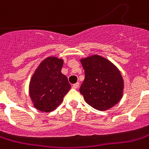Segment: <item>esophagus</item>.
Listing matches in <instances>:
<instances>
[{"mask_svg":"<svg viewBox=\"0 0 149 149\" xmlns=\"http://www.w3.org/2000/svg\"><path fill=\"white\" fill-rule=\"evenodd\" d=\"M79 86V83H76L72 85V88H74V89H77Z\"/></svg>","mask_w":149,"mask_h":149,"instance_id":"obj_1","label":"esophagus"}]
</instances>
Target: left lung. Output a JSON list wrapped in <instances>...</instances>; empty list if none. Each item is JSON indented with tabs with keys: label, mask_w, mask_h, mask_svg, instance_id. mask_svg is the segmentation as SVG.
<instances>
[{
	"label": "left lung",
	"mask_w": 149,
	"mask_h": 149,
	"mask_svg": "<svg viewBox=\"0 0 149 149\" xmlns=\"http://www.w3.org/2000/svg\"><path fill=\"white\" fill-rule=\"evenodd\" d=\"M85 78L79 92L91 106L105 111L122 98L123 79L120 70L103 57L92 55L80 60Z\"/></svg>",
	"instance_id": "left-lung-1"
}]
</instances>
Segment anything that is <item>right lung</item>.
Returning a JSON list of instances; mask_svg holds the SVG:
<instances>
[{"mask_svg": "<svg viewBox=\"0 0 149 149\" xmlns=\"http://www.w3.org/2000/svg\"><path fill=\"white\" fill-rule=\"evenodd\" d=\"M63 60L48 57L40 64L29 83V95L34 107L52 112L63 101L71 88L67 77L61 72Z\"/></svg>", "mask_w": 149, "mask_h": 149, "instance_id": "add662e5", "label": "right lung"}]
</instances>
